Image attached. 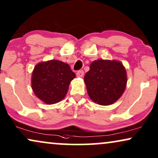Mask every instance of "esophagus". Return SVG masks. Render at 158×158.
<instances>
[{
    "label": "esophagus",
    "mask_w": 158,
    "mask_h": 158,
    "mask_svg": "<svg viewBox=\"0 0 158 158\" xmlns=\"http://www.w3.org/2000/svg\"><path fill=\"white\" fill-rule=\"evenodd\" d=\"M77 76L78 77H82L84 76V71L83 70H79L77 72Z\"/></svg>",
    "instance_id": "esophagus-1"
}]
</instances>
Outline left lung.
I'll list each match as a JSON object with an SVG mask.
<instances>
[{
    "instance_id": "1",
    "label": "left lung",
    "mask_w": 158,
    "mask_h": 158,
    "mask_svg": "<svg viewBox=\"0 0 158 158\" xmlns=\"http://www.w3.org/2000/svg\"><path fill=\"white\" fill-rule=\"evenodd\" d=\"M85 83L91 100L108 106L118 100L127 82L126 69L117 60H94L85 76Z\"/></svg>"
}]
</instances>
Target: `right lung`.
<instances>
[{"label":"right lung","mask_w":158,"mask_h":158,"mask_svg":"<svg viewBox=\"0 0 158 158\" xmlns=\"http://www.w3.org/2000/svg\"><path fill=\"white\" fill-rule=\"evenodd\" d=\"M69 65L57 60L40 63L35 67L31 87L39 99L47 104H55L64 98L69 84L75 78Z\"/></svg>","instance_id":"1"}]
</instances>
